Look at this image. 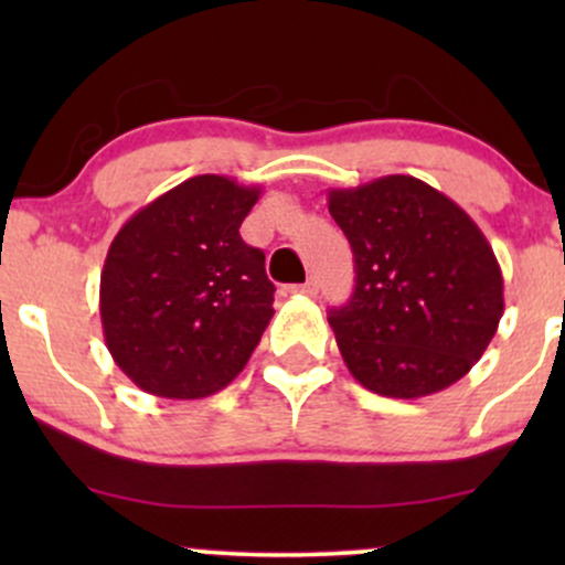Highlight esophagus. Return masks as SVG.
<instances>
[{
  "label": "esophagus",
  "instance_id": "34e87169",
  "mask_svg": "<svg viewBox=\"0 0 565 565\" xmlns=\"http://www.w3.org/2000/svg\"><path fill=\"white\" fill-rule=\"evenodd\" d=\"M291 291H295V295L313 297L316 291H319V284H316V278H308V281H305V284H297V287H291Z\"/></svg>",
  "mask_w": 565,
  "mask_h": 565
}]
</instances>
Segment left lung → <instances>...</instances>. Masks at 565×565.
<instances>
[{
  "mask_svg": "<svg viewBox=\"0 0 565 565\" xmlns=\"http://www.w3.org/2000/svg\"><path fill=\"white\" fill-rule=\"evenodd\" d=\"M355 289L329 310L348 372L385 398H423L476 366L504 313L494 249L472 217L412 174L329 188Z\"/></svg>",
  "mask_w": 565,
  "mask_h": 565,
  "instance_id": "obj_1",
  "label": "left lung"
}]
</instances>
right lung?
Instances as JSON below:
<instances>
[{
    "label": "right lung",
    "mask_w": 565,
    "mask_h": 565,
    "mask_svg": "<svg viewBox=\"0 0 565 565\" xmlns=\"http://www.w3.org/2000/svg\"><path fill=\"white\" fill-rule=\"evenodd\" d=\"M260 193L225 174H196L114 236L100 274L103 337L140 391L206 398L255 353L276 287L238 228Z\"/></svg>",
    "instance_id": "1"
}]
</instances>
